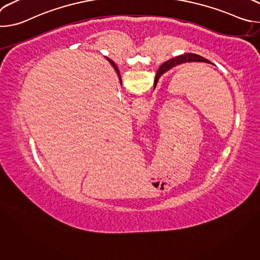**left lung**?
<instances>
[{
	"label": "left lung",
	"instance_id": "8db88e82",
	"mask_svg": "<svg viewBox=\"0 0 260 260\" xmlns=\"http://www.w3.org/2000/svg\"><path fill=\"white\" fill-rule=\"evenodd\" d=\"M191 61H203V62H209L208 59L204 58L203 56L201 55H198V54H194V53H185V54H182L180 56H177V57H173L171 59H169L168 61H166L165 63H162L158 71H157V74L155 76V80H154V87L159 79V77L162 75V74L165 72H167L168 70L172 69L173 67L177 66V64H180V63H184V62H191Z\"/></svg>",
	"mask_w": 260,
	"mask_h": 260
}]
</instances>
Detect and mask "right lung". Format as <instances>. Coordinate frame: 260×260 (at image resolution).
<instances>
[{
  "label": "right lung",
  "mask_w": 260,
  "mask_h": 260,
  "mask_svg": "<svg viewBox=\"0 0 260 260\" xmlns=\"http://www.w3.org/2000/svg\"><path fill=\"white\" fill-rule=\"evenodd\" d=\"M107 60H108V61H109V62H110V63H111V64H112V67H113V68H114V70H115V71H116V73H117V75H118V77H119V78H120V74H119V71H118V68H117V67H116V64H115V63H114V61H113V60H111V59H110V58H108V57H107Z\"/></svg>",
  "instance_id": "right-lung-1"
}]
</instances>
